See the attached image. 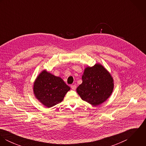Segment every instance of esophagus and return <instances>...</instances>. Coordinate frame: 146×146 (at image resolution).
Instances as JSON below:
<instances>
[{
    "label": "esophagus",
    "mask_w": 146,
    "mask_h": 146,
    "mask_svg": "<svg viewBox=\"0 0 146 146\" xmlns=\"http://www.w3.org/2000/svg\"><path fill=\"white\" fill-rule=\"evenodd\" d=\"M71 89H72V90H75L76 89V85H72L71 86Z\"/></svg>",
    "instance_id": "1"
}]
</instances>
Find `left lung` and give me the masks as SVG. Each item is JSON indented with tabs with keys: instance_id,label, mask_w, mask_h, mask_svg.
I'll return each instance as SVG.
<instances>
[{
	"instance_id": "obj_1",
	"label": "left lung",
	"mask_w": 146,
	"mask_h": 146,
	"mask_svg": "<svg viewBox=\"0 0 146 146\" xmlns=\"http://www.w3.org/2000/svg\"><path fill=\"white\" fill-rule=\"evenodd\" d=\"M82 80L76 91L83 101L94 106L104 103L112 93L113 78L101 64L85 68Z\"/></svg>"
}]
</instances>
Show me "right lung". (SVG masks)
Returning <instances> with one entry per match:
<instances>
[{"label":"right lung","mask_w":146,"mask_h":146,"mask_svg":"<svg viewBox=\"0 0 146 146\" xmlns=\"http://www.w3.org/2000/svg\"><path fill=\"white\" fill-rule=\"evenodd\" d=\"M33 89L40 102L50 108L61 103L70 88L61 78L44 70L35 80Z\"/></svg>","instance_id":"obj_1"}]
</instances>
